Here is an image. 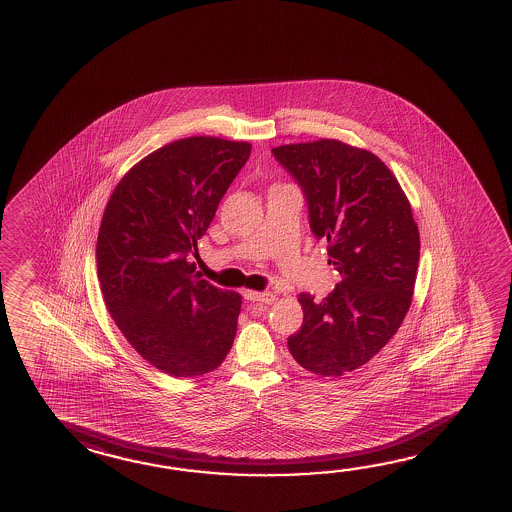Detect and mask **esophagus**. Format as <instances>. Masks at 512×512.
<instances>
[{
	"mask_svg": "<svg viewBox=\"0 0 512 512\" xmlns=\"http://www.w3.org/2000/svg\"><path fill=\"white\" fill-rule=\"evenodd\" d=\"M248 298L253 300V302H259V304L269 305L275 302V295H273V293H269V291H264V293H250Z\"/></svg>",
	"mask_w": 512,
	"mask_h": 512,
	"instance_id": "1",
	"label": "esophagus"
}]
</instances>
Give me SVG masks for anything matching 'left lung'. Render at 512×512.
Wrapping results in <instances>:
<instances>
[{"mask_svg": "<svg viewBox=\"0 0 512 512\" xmlns=\"http://www.w3.org/2000/svg\"><path fill=\"white\" fill-rule=\"evenodd\" d=\"M304 192L309 226L341 275L329 295L300 293V331L287 347L300 367L343 376L365 365L401 327L419 266V228L399 181L377 158L338 140L275 147Z\"/></svg>", "mask_w": 512, "mask_h": 512, "instance_id": "left-lung-1", "label": "left lung"}]
</instances>
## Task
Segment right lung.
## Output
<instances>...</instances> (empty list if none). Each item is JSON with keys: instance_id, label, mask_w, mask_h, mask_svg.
Wrapping results in <instances>:
<instances>
[{"instance_id": "obj_1", "label": "right lung", "mask_w": 512, "mask_h": 512, "mask_svg": "<svg viewBox=\"0 0 512 512\" xmlns=\"http://www.w3.org/2000/svg\"><path fill=\"white\" fill-rule=\"evenodd\" d=\"M250 153L248 142L214 136L163 145L127 172L104 210V302L136 352L165 374L203 376L232 349L241 295L201 278L189 257Z\"/></svg>"}]
</instances>
